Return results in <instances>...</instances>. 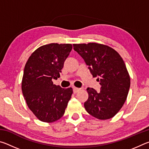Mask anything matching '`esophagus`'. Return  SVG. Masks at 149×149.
Here are the masks:
<instances>
[{
    "instance_id": "1",
    "label": "esophagus",
    "mask_w": 149,
    "mask_h": 149,
    "mask_svg": "<svg viewBox=\"0 0 149 149\" xmlns=\"http://www.w3.org/2000/svg\"><path fill=\"white\" fill-rule=\"evenodd\" d=\"M79 91H81V89L80 88H76V87H74V89H73V91H74V93H77Z\"/></svg>"
}]
</instances>
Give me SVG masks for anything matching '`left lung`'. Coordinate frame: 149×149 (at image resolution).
<instances>
[{
    "label": "left lung",
    "instance_id": "8db88e82",
    "mask_svg": "<svg viewBox=\"0 0 149 149\" xmlns=\"http://www.w3.org/2000/svg\"><path fill=\"white\" fill-rule=\"evenodd\" d=\"M73 46L101 85L99 93L87 89L89 98L84 103L85 110L99 120L114 117L124 104L130 87V75L122 58L107 45L90 42Z\"/></svg>",
    "mask_w": 149,
    "mask_h": 149
}]
</instances>
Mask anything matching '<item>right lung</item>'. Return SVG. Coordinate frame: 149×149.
I'll use <instances>...</instances> for the list:
<instances>
[{"instance_id":"add662e5","label":"right lung","mask_w":149,"mask_h":149,"mask_svg":"<svg viewBox=\"0 0 149 149\" xmlns=\"http://www.w3.org/2000/svg\"><path fill=\"white\" fill-rule=\"evenodd\" d=\"M72 49L71 44L43 45L33 52L25 65L22 93L29 109L42 122L59 120L71 99L72 88L63 89L52 79L60 77Z\"/></svg>"}]
</instances>
